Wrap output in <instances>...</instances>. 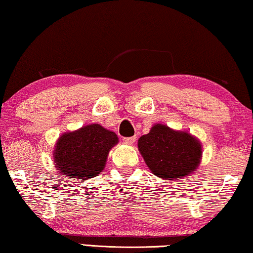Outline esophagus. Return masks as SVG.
<instances>
[{
  "label": "esophagus",
  "mask_w": 253,
  "mask_h": 253,
  "mask_svg": "<svg viewBox=\"0 0 253 253\" xmlns=\"http://www.w3.org/2000/svg\"><path fill=\"white\" fill-rule=\"evenodd\" d=\"M135 136H129V138H123V142L126 144H133L135 141Z\"/></svg>",
  "instance_id": "34e87169"
}]
</instances>
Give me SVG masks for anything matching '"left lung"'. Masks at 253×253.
I'll list each match as a JSON object with an SVG mask.
<instances>
[{
    "label": "left lung",
    "mask_w": 253,
    "mask_h": 253,
    "mask_svg": "<svg viewBox=\"0 0 253 253\" xmlns=\"http://www.w3.org/2000/svg\"><path fill=\"white\" fill-rule=\"evenodd\" d=\"M138 147L152 173L163 179L189 175L200 165L202 157L197 139L164 124L152 126L148 134L139 139Z\"/></svg>",
    "instance_id": "8db88e82"
}]
</instances>
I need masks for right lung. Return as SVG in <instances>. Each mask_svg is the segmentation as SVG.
Instances as JSON below:
<instances>
[{"mask_svg":"<svg viewBox=\"0 0 253 253\" xmlns=\"http://www.w3.org/2000/svg\"><path fill=\"white\" fill-rule=\"evenodd\" d=\"M119 138L99 124L63 134L55 150V166L64 176L88 179L104 169L110 149Z\"/></svg>","mask_w":253,"mask_h":253,"instance_id":"obj_1","label":"right lung"}]
</instances>
